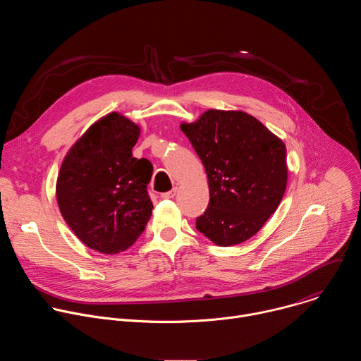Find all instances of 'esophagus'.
I'll return each mask as SVG.
<instances>
[{"label":"esophagus","instance_id":"1","mask_svg":"<svg viewBox=\"0 0 361 361\" xmlns=\"http://www.w3.org/2000/svg\"><path fill=\"white\" fill-rule=\"evenodd\" d=\"M177 190H178V188L176 187V188H173L171 191L163 192V194H161V198H166V200H167V198H174V197H176V194H177Z\"/></svg>","mask_w":361,"mask_h":361}]
</instances>
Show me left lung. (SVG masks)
<instances>
[{"instance_id": "1", "label": "left lung", "mask_w": 361, "mask_h": 361, "mask_svg": "<svg viewBox=\"0 0 361 361\" xmlns=\"http://www.w3.org/2000/svg\"><path fill=\"white\" fill-rule=\"evenodd\" d=\"M180 128L209 180L210 202L195 220L197 230L221 247L251 238L284 195L288 173L284 142L244 111L209 110Z\"/></svg>"}]
</instances>
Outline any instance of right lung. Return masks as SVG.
Wrapping results in <instances>:
<instances>
[{"mask_svg":"<svg viewBox=\"0 0 361 361\" xmlns=\"http://www.w3.org/2000/svg\"><path fill=\"white\" fill-rule=\"evenodd\" d=\"M140 131L131 120L110 113L75 141L60 169V212L73 233L102 254L133 245L151 217L152 166L133 157Z\"/></svg>","mask_w":361,"mask_h":361,"instance_id":"1","label":"right lung"}]
</instances>
